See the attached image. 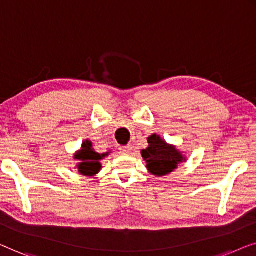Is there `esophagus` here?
Wrapping results in <instances>:
<instances>
[{
  "label": "esophagus",
  "instance_id": "1",
  "mask_svg": "<svg viewBox=\"0 0 256 256\" xmlns=\"http://www.w3.org/2000/svg\"><path fill=\"white\" fill-rule=\"evenodd\" d=\"M131 150H132L131 145L120 147V153H123V154H130V153H131Z\"/></svg>",
  "mask_w": 256,
  "mask_h": 256
}]
</instances>
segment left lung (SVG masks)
<instances>
[{"label":"left lung","mask_w":256,"mask_h":256,"mask_svg":"<svg viewBox=\"0 0 256 256\" xmlns=\"http://www.w3.org/2000/svg\"><path fill=\"white\" fill-rule=\"evenodd\" d=\"M147 140L148 147L142 150V156L153 175H167L174 170L180 162L186 160L174 146L167 145L159 136L153 134Z\"/></svg>","instance_id":"left-lung-1"}]
</instances>
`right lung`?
Instances as JSON below:
<instances>
[{
  "instance_id": "right-lung-1",
  "label": "right lung",
  "mask_w": 256,
  "mask_h": 256,
  "mask_svg": "<svg viewBox=\"0 0 256 256\" xmlns=\"http://www.w3.org/2000/svg\"><path fill=\"white\" fill-rule=\"evenodd\" d=\"M92 147V142L87 140V142L82 144V150L76 154V156H75V159L81 161V162L78 164V172H80L82 175L92 176V175H95L96 172H98L100 169V160H102L103 156H108V153L106 154L96 153Z\"/></svg>"
}]
</instances>
